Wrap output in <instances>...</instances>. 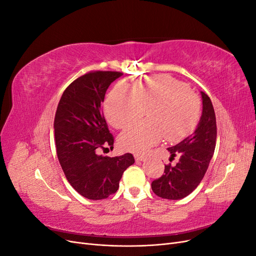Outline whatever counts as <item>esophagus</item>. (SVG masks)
I'll return each instance as SVG.
<instances>
[{
    "label": "esophagus",
    "instance_id": "1",
    "mask_svg": "<svg viewBox=\"0 0 256 256\" xmlns=\"http://www.w3.org/2000/svg\"><path fill=\"white\" fill-rule=\"evenodd\" d=\"M145 158H146V156H144V154H134V159H136V161H143V160H145Z\"/></svg>",
    "mask_w": 256,
    "mask_h": 256
}]
</instances>
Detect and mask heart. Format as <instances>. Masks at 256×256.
Returning <instances> with one entry per match:
<instances>
[{"mask_svg": "<svg viewBox=\"0 0 256 256\" xmlns=\"http://www.w3.org/2000/svg\"><path fill=\"white\" fill-rule=\"evenodd\" d=\"M147 122L128 128L120 134L124 148L142 152L159 143L177 141L196 125L200 104L198 96L182 82L168 74L138 79L128 86L120 83L108 97L104 111L115 128L124 129L140 120Z\"/></svg>", "mask_w": 256, "mask_h": 256, "instance_id": "1", "label": "heart"}]
</instances>
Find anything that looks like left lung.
<instances>
[{
  "label": "left lung",
  "instance_id": "obj_1",
  "mask_svg": "<svg viewBox=\"0 0 256 256\" xmlns=\"http://www.w3.org/2000/svg\"><path fill=\"white\" fill-rule=\"evenodd\" d=\"M203 111L194 132L175 146L168 147L172 160L178 156L176 166L168 164L164 174L152 182L156 196L166 200H180L196 190L207 171L216 147V124L212 100L200 92Z\"/></svg>",
  "mask_w": 256,
  "mask_h": 256
}]
</instances>
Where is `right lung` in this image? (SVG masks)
Here are the masks:
<instances>
[{
	"mask_svg": "<svg viewBox=\"0 0 256 256\" xmlns=\"http://www.w3.org/2000/svg\"><path fill=\"white\" fill-rule=\"evenodd\" d=\"M118 72H90L64 90L54 118V136L60 164L72 188L88 200H102L118 191L125 170L134 164L127 152L118 157L98 154L110 146V134L102 102Z\"/></svg>",
	"mask_w": 256,
	"mask_h": 256,
	"instance_id": "add662e5",
	"label": "right lung"
}]
</instances>
